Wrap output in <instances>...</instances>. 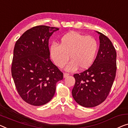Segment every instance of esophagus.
I'll use <instances>...</instances> for the list:
<instances>
[{
    "mask_svg": "<svg viewBox=\"0 0 128 128\" xmlns=\"http://www.w3.org/2000/svg\"><path fill=\"white\" fill-rule=\"evenodd\" d=\"M69 76V74L68 73H64V78H66L67 76Z\"/></svg>",
    "mask_w": 128,
    "mask_h": 128,
    "instance_id": "obj_1",
    "label": "esophagus"
}]
</instances>
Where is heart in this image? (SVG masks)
<instances>
[{
  "label": "heart",
  "mask_w": 128,
  "mask_h": 128,
  "mask_svg": "<svg viewBox=\"0 0 128 128\" xmlns=\"http://www.w3.org/2000/svg\"><path fill=\"white\" fill-rule=\"evenodd\" d=\"M98 50V43L94 38L77 32H70L61 37L58 45L53 44L50 53L53 62L59 68L66 67L68 71L89 68L94 62Z\"/></svg>",
  "instance_id": "obj_1"
}]
</instances>
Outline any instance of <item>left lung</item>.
<instances>
[{"mask_svg":"<svg viewBox=\"0 0 128 128\" xmlns=\"http://www.w3.org/2000/svg\"><path fill=\"white\" fill-rule=\"evenodd\" d=\"M100 34V45L93 64L88 69L74 75L75 83L72 96L80 105L93 108L105 100L113 86L117 70L115 48L104 34Z\"/></svg>","mask_w":128,"mask_h":128,"instance_id":"1","label":"left lung"}]
</instances>
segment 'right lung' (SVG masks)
<instances>
[{"label":"right lung","instance_id":"obj_1","mask_svg":"<svg viewBox=\"0 0 128 128\" xmlns=\"http://www.w3.org/2000/svg\"><path fill=\"white\" fill-rule=\"evenodd\" d=\"M58 28L34 26L15 44L11 74L19 95L24 102L42 106L54 96L63 73L50 60L49 39Z\"/></svg>","mask_w":128,"mask_h":128}]
</instances>
